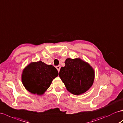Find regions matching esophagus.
Wrapping results in <instances>:
<instances>
[{
	"mask_svg": "<svg viewBox=\"0 0 123 123\" xmlns=\"http://www.w3.org/2000/svg\"><path fill=\"white\" fill-rule=\"evenodd\" d=\"M56 69H57V70L58 71V72L60 71V68H61V66L60 65H58V66H56Z\"/></svg>",
	"mask_w": 123,
	"mask_h": 123,
	"instance_id": "esophagus-1",
	"label": "esophagus"
}]
</instances>
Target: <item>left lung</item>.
I'll return each mask as SVG.
<instances>
[{
	"label": "left lung",
	"instance_id": "left-lung-1",
	"mask_svg": "<svg viewBox=\"0 0 123 123\" xmlns=\"http://www.w3.org/2000/svg\"><path fill=\"white\" fill-rule=\"evenodd\" d=\"M64 63L59 76L67 90L74 95L86 92L93 84L95 75L93 68L80 58H67Z\"/></svg>",
	"mask_w": 123,
	"mask_h": 123
}]
</instances>
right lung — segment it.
Here are the masks:
<instances>
[{"label":"right lung","instance_id":"obj_1","mask_svg":"<svg viewBox=\"0 0 123 123\" xmlns=\"http://www.w3.org/2000/svg\"><path fill=\"white\" fill-rule=\"evenodd\" d=\"M58 75L57 70L53 66L38 61L31 62L24 68L21 80L25 88L30 92L42 96Z\"/></svg>","mask_w":123,"mask_h":123}]
</instances>
